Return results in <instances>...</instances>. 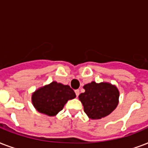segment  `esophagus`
Wrapping results in <instances>:
<instances>
[{
	"instance_id": "34e87169",
	"label": "esophagus",
	"mask_w": 148,
	"mask_h": 148,
	"mask_svg": "<svg viewBox=\"0 0 148 148\" xmlns=\"http://www.w3.org/2000/svg\"><path fill=\"white\" fill-rule=\"evenodd\" d=\"M75 94H76L77 97H78L79 94H80V90H75Z\"/></svg>"
}]
</instances>
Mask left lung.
Returning <instances> with one entry per match:
<instances>
[{
	"instance_id": "1",
	"label": "left lung",
	"mask_w": 148,
	"mask_h": 148,
	"mask_svg": "<svg viewBox=\"0 0 148 148\" xmlns=\"http://www.w3.org/2000/svg\"><path fill=\"white\" fill-rule=\"evenodd\" d=\"M85 92L79 95L84 110L90 119H101L108 116L117 108L119 90L115 85L92 81L84 86Z\"/></svg>"
}]
</instances>
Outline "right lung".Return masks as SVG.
<instances>
[{"label": "right lung", "mask_w": 148, "mask_h": 148, "mask_svg": "<svg viewBox=\"0 0 148 148\" xmlns=\"http://www.w3.org/2000/svg\"><path fill=\"white\" fill-rule=\"evenodd\" d=\"M76 95L68 85L53 81L36 90L32 95L31 101L38 112L48 116H55L62 110L68 100Z\"/></svg>", "instance_id": "right-lung-1"}]
</instances>
